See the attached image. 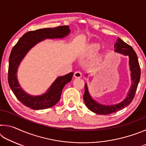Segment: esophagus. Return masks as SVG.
<instances>
[{"label": "esophagus", "mask_w": 146, "mask_h": 146, "mask_svg": "<svg viewBox=\"0 0 146 146\" xmlns=\"http://www.w3.org/2000/svg\"><path fill=\"white\" fill-rule=\"evenodd\" d=\"M82 76V73L80 72V71H76L74 73V77L75 78H81Z\"/></svg>", "instance_id": "1"}]
</instances>
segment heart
I'll list each match as a JSON object with an SVG mask.
<instances>
[{
    "label": "heart",
    "mask_w": 146,
    "mask_h": 146,
    "mask_svg": "<svg viewBox=\"0 0 146 146\" xmlns=\"http://www.w3.org/2000/svg\"><path fill=\"white\" fill-rule=\"evenodd\" d=\"M100 49V46L97 43H92L89 44L88 46L86 47L85 50H84V53L87 56H94L97 54L98 51H99ZM102 60V57L99 56L97 58V62H100Z\"/></svg>",
    "instance_id": "b5f03b06"
}]
</instances>
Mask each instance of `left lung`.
Listing matches in <instances>:
<instances>
[{"instance_id":"obj_1","label":"left lung","mask_w":146,"mask_h":146,"mask_svg":"<svg viewBox=\"0 0 146 146\" xmlns=\"http://www.w3.org/2000/svg\"><path fill=\"white\" fill-rule=\"evenodd\" d=\"M115 52L129 56V64L131 71V86L127 93V97L122 102L113 105H104L98 103L91 97L88 90L87 84H85V91L84 95V100L89 110L98 115H110L115 113L129 105L134 98L135 92L140 78V68L138 63V57L134 49L131 46L118 38L115 44Z\"/></svg>"}]
</instances>
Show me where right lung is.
<instances>
[{
  "instance_id": "obj_1",
  "label": "right lung",
  "mask_w": 146,
  "mask_h": 146,
  "mask_svg": "<svg viewBox=\"0 0 146 146\" xmlns=\"http://www.w3.org/2000/svg\"><path fill=\"white\" fill-rule=\"evenodd\" d=\"M70 33L68 26L29 31L19 39L12 49L9 58L8 83L15 97L26 107L39 110L55 106L60 99L64 87L72 79L73 73L56 78L45 93L40 95H31L21 88L17 79V70L21 61L28 51L40 42L48 38H62Z\"/></svg>"
}]
</instances>
